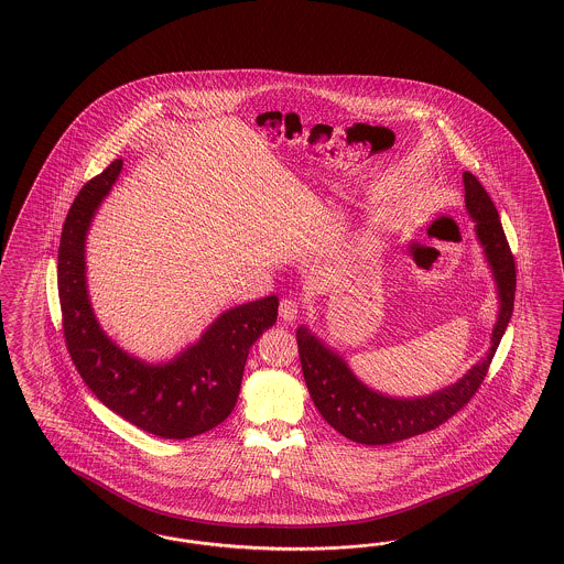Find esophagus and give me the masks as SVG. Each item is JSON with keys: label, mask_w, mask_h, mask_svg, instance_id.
<instances>
[{"label": "esophagus", "mask_w": 564, "mask_h": 564, "mask_svg": "<svg viewBox=\"0 0 564 564\" xmlns=\"http://www.w3.org/2000/svg\"><path fill=\"white\" fill-rule=\"evenodd\" d=\"M297 314H300V305H297V302L290 300V297H283L281 304H279V316H281V321L293 322L297 318Z\"/></svg>", "instance_id": "34e87169"}]
</instances>
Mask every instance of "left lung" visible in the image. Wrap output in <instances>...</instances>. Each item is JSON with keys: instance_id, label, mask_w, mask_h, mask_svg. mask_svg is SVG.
<instances>
[{"instance_id": "left-lung-1", "label": "left lung", "mask_w": 564, "mask_h": 564, "mask_svg": "<svg viewBox=\"0 0 564 564\" xmlns=\"http://www.w3.org/2000/svg\"><path fill=\"white\" fill-rule=\"evenodd\" d=\"M466 209L474 219L476 238L485 250L499 291V318L492 328L487 357L456 383L423 398L383 397L357 380L343 357L328 349L305 326L297 328V350L305 386L324 421L350 442L386 445L402 442L443 425L478 392L488 366L513 314L516 260L502 231L499 212L478 178L464 172Z\"/></svg>"}]
</instances>
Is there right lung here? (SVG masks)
I'll list each match as a JSON object with an SVG mask.
<instances>
[{"mask_svg": "<svg viewBox=\"0 0 564 564\" xmlns=\"http://www.w3.org/2000/svg\"><path fill=\"white\" fill-rule=\"evenodd\" d=\"M121 167L115 160L84 184L63 224L57 285L65 345L82 380L110 411L164 440L195 437L234 411L248 350L276 322L279 300L269 295L224 312L167 364L150 366L117 347L91 312L84 252L91 217Z\"/></svg>", "mask_w": 564, "mask_h": 564, "instance_id": "add662e5", "label": "right lung"}]
</instances>
